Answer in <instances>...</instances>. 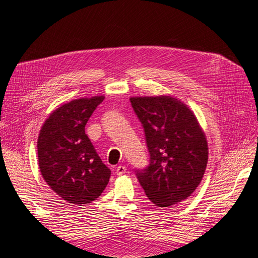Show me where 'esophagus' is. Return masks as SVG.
Returning a JSON list of instances; mask_svg holds the SVG:
<instances>
[{
    "mask_svg": "<svg viewBox=\"0 0 258 258\" xmlns=\"http://www.w3.org/2000/svg\"><path fill=\"white\" fill-rule=\"evenodd\" d=\"M116 174L117 175H122V174H124V173H126V171H127V169H126V167H124V166H121V165H119L118 167H117L116 168Z\"/></svg>",
    "mask_w": 258,
    "mask_h": 258,
    "instance_id": "obj_1",
    "label": "esophagus"
}]
</instances>
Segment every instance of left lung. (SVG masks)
Instances as JSON below:
<instances>
[{
  "mask_svg": "<svg viewBox=\"0 0 258 258\" xmlns=\"http://www.w3.org/2000/svg\"><path fill=\"white\" fill-rule=\"evenodd\" d=\"M142 122L151 162L137 176L155 206L167 208L188 198L206 172L209 148L192 111L172 96L131 97Z\"/></svg>",
  "mask_w": 258,
  "mask_h": 258,
  "instance_id": "left-lung-1",
  "label": "left lung"
}]
</instances>
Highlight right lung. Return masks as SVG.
I'll return each instance as SVG.
<instances>
[{"instance_id":"1","label":"right lung","mask_w":258,"mask_h":258,"mask_svg":"<svg viewBox=\"0 0 258 258\" xmlns=\"http://www.w3.org/2000/svg\"><path fill=\"white\" fill-rule=\"evenodd\" d=\"M104 96L80 98L56 108L37 139L38 168L45 182L69 204L96 200L110 181L111 170L98 156L85 126Z\"/></svg>"}]
</instances>
